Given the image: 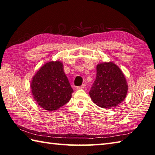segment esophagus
<instances>
[{
	"instance_id": "esophagus-1",
	"label": "esophagus",
	"mask_w": 155,
	"mask_h": 155,
	"mask_svg": "<svg viewBox=\"0 0 155 155\" xmlns=\"http://www.w3.org/2000/svg\"><path fill=\"white\" fill-rule=\"evenodd\" d=\"M85 84H82V85L81 86H80V87H77V89H84V87H85Z\"/></svg>"
}]
</instances>
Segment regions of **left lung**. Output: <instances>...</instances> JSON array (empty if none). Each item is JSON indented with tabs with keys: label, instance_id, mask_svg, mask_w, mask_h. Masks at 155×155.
<instances>
[{
	"label": "left lung",
	"instance_id": "obj_1",
	"mask_svg": "<svg viewBox=\"0 0 155 155\" xmlns=\"http://www.w3.org/2000/svg\"><path fill=\"white\" fill-rule=\"evenodd\" d=\"M128 84L117 66L104 62L97 66L95 81L89 91L91 98L102 108H111L120 104L126 98Z\"/></svg>",
	"mask_w": 155,
	"mask_h": 155
}]
</instances>
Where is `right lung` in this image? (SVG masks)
I'll list each match as a JSON object with an SVG mask.
<instances>
[{"label":"right lung","mask_w":155,"mask_h":155,"mask_svg":"<svg viewBox=\"0 0 155 155\" xmlns=\"http://www.w3.org/2000/svg\"><path fill=\"white\" fill-rule=\"evenodd\" d=\"M31 88L35 101L48 111L58 110L67 104L73 93L62 63L59 61L42 66L33 77Z\"/></svg>","instance_id":"add662e5"}]
</instances>
